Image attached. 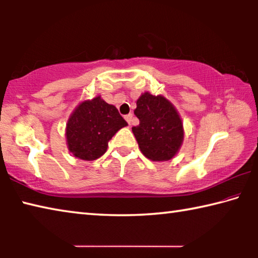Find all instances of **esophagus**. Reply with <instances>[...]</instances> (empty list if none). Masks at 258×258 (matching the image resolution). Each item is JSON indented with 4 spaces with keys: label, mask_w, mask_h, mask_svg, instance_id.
I'll use <instances>...</instances> for the list:
<instances>
[{
    "label": "esophagus",
    "mask_w": 258,
    "mask_h": 258,
    "mask_svg": "<svg viewBox=\"0 0 258 258\" xmlns=\"http://www.w3.org/2000/svg\"><path fill=\"white\" fill-rule=\"evenodd\" d=\"M132 117H133L132 113H128V115L125 116V119H126V121H127L130 125H131V121H132Z\"/></svg>",
    "instance_id": "obj_1"
}]
</instances>
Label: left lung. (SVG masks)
Wrapping results in <instances>:
<instances>
[{"instance_id":"8db88e82","label":"left lung","mask_w":258,"mask_h":258,"mask_svg":"<svg viewBox=\"0 0 258 258\" xmlns=\"http://www.w3.org/2000/svg\"><path fill=\"white\" fill-rule=\"evenodd\" d=\"M135 116L140 120L132 127L140 150L152 161H167L183 143L184 130L180 113L164 95L145 92L137 100Z\"/></svg>"}]
</instances>
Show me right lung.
I'll use <instances>...</instances> for the list:
<instances>
[{"label":"right lung","mask_w":258,"mask_h":258,"mask_svg":"<svg viewBox=\"0 0 258 258\" xmlns=\"http://www.w3.org/2000/svg\"><path fill=\"white\" fill-rule=\"evenodd\" d=\"M127 126L115 106L101 95L84 100L74 109L66 125V141L71 154L82 160H95L108 149V142Z\"/></svg>","instance_id":"obj_1"}]
</instances>
